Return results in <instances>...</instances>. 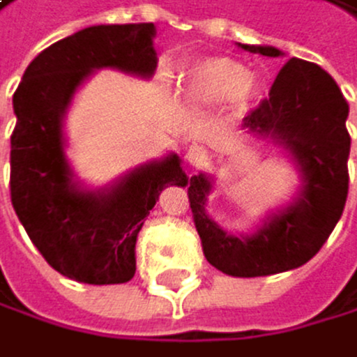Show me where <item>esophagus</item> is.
<instances>
[{
  "label": "esophagus",
  "instance_id": "obj_1",
  "mask_svg": "<svg viewBox=\"0 0 357 357\" xmlns=\"http://www.w3.org/2000/svg\"><path fill=\"white\" fill-rule=\"evenodd\" d=\"M186 160L190 167H202V164H206V160H208V153H206L204 146H190L186 153Z\"/></svg>",
  "mask_w": 357,
  "mask_h": 357
}]
</instances>
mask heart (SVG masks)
Here are the masks:
<instances>
[{
    "label": "heart",
    "mask_w": 357,
    "mask_h": 357,
    "mask_svg": "<svg viewBox=\"0 0 357 357\" xmlns=\"http://www.w3.org/2000/svg\"><path fill=\"white\" fill-rule=\"evenodd\" d=\"M184 98L197 107H217L232 98L234 109L239 114L248 109V105L257 96V81L248 76L241 63L213 56L199 61L184 76Z\"/></svg>",
    "instance_id": "obj_1"
}]
</instances>
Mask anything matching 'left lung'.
Returning <instances> with one entry per match:
<instances>
[{"mask_svg":"<svg viewBox=\"0 0 357 357\" xmlns=\"http://www.w3.org/2000/svg\"><path fill=\"white\" fill-rule=\"evenodd\" d=\"M248 52L281 56L272 45H245ZM349 105L336 81L316 63L289 59L270 96L243 118L248 133L270 138L289 153L301 173L298 195L272 213L252 234L234 237L206 215L213 177L186 180L188 202L204 257L230 276H268L301 268L329 239L349 193Z\"/></svg>","mask_w":357,"mask_h":357,"instance_id":"obj_1","label":"left lung"}]
</instances>
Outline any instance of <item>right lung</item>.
<instances>
[{
    "instance_id": "1",
    "label": "right lung",
    "mask_w": 357,
    "mask_h": 357,
    "mask_svg": "<svg viewBox=\"0 0 357 357\" xmlns=\"http://www.w3.org/2000/svg\"><path fill=\"white\" fill-rule=\"evenodd\" d=\"M153 24L91 26L34 59L13 96L10 199L30 241L68 279L127 283L144 217L169 184H186L175 153L140 164L116 184L87 190L66 155L63 118L85 78L100 68L151 78L158 68Z\"/></svg>"
}]
</instances>
